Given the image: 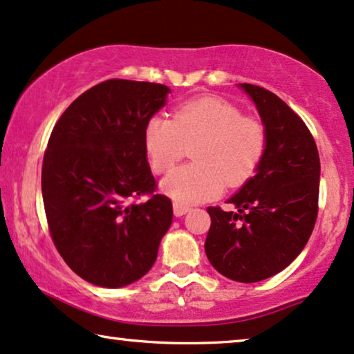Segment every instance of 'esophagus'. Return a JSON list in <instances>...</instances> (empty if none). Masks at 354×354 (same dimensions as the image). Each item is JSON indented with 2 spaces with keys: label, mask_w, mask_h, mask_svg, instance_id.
Returning <instances> with one entry per match:
<instances>
[{
  "label": "esophagus",
  "mask_w": 354,
  "mask_h": 354,
  "mask_svg": "<svg viewBox=\"0 0 354 354\" xmlns=\"http://www.w3.org/2000/svg\"><path fill=\"white\" fill-rule=\"evenodd\" d=\"M190 211V206L180 203V201H174V214L176 216H183V214Z\"/></svg>",
  "instance_id": "34e87169"
}]
</instances>
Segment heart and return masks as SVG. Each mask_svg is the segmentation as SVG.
Instances as JSON below:
<instances>
[{
    "label": "heart",
    "mask_w": 354,
    "mask_h": 354,
    "mask_svg": "<svg viewBox=\"0 0 354 354\" xmlns=\"http://www.w3.org/2000/svg\"><path fill=\"white\" fill-rule=\"evenodd\" d=\"M268 136L257 118L221 97H196L174 109L172 118L151 117L145 127V149L151 171L171 172L192 148V159L162 183L182 203L211 200L224 185L245 183L259 169Z\"/></svg>",
    "instance_id": "heart-1"
}]
</instances>
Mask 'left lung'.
I'll return each instance as SVG.
<instances>
[{"instance_id": "8db88e82", "label": "left lung", "mask_w": 354, "mask_h": 354, "mask_svg": "<svg viewBox=\"0 0 354 354\" xmlns=\"http://www.w3.org/2000/svg\"><path fill=\"white\" fill-rule=\"evenodd\" d=\"M254 99L268 143L257 174L227 203L208 206L205 252L229 279L257 283L286 268L304 249L319 213L320 159L302 118L272 91L241 84Z\"/></svg>"}]
</instances>
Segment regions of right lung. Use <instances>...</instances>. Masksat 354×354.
I'll return each instance as SVG.
<instances>
[{
	"label": "right lung",
	"mask_w": 354,
	"mask_h": 354,
	"mask_svg": "<svg viewBox=\"0 0 354 354\" xmlns=\"http://www.w3.org/2000/svg\"><path fill=\"white\" fill-rule=\"evenodd\" d=\"M158 82L107 80L55 123L42 164V196L58 254L86 281L127 286L153 267L172 223L156 194L145 127L166 104Z\"/></svg>",
	"instance_id": "1"
}]
</instances>
